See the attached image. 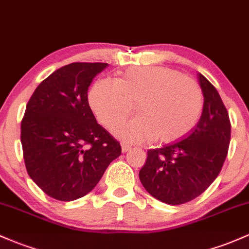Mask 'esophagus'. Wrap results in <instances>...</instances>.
<instances>
[{
	"label": "esophagus",
	"mask_w": 249,
	"mask_h": 249,
	"mask_svg": "<svg viewBox=\"0 0 249 249\" xmlns=\"http://www.w3.org/2000/svg\"><path fill=\"white\" fill-rule=\"evenodd\" d=\"M130 149H132V147H130L129 145H122V152H124V153L130 151Z\"/></svg>",
	"instance_id": "obj_1"
}]
</instances>
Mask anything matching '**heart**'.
Wrapping results in <instances>:
<instances>
[{
  "instance_id": "b5f03b06",
  "label": "heart",
  "mask_w": 249,
  "mask_h": 249,
  "mask_svg": "<svg viewBox=\"0 0 249 249\" xmlns=\"http://www.w3.org/2000/svg\"><path fill=\"white\" fill-rule=\"evenodd\" d=\"M138 102L140 115L114 128L129 143L156 140L172 143L198 122L203 92L195 79L166 66H136L119 79L102 78L92 85L89 103L98 121L111 128L125 119Z\"/></svg>"
}]
</instances>
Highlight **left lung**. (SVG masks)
<instances>
[{"label":"left lung","instance_id":"obj_1","mask_svg":"<svg viewBox=\"0 0 249 249\" xmlns=\"http://www.w3.org/2000/svg\"><path fill=\"white\" fill-rule=\"evenodd\" d=\"M198 82L204 96L198 124L177 142L147 151L146 164L139 172L148 194L166 204H183L203 194L217 178L228 154V111L203 74L198 73Z\"/></svg>","mask_w":249,"mask_h":249}]
</instances>
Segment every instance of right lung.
<instances>
[{
	"label": "right lung",
	"mask_w": 249,
	"mask_h": 249,
	"mask_svg": "<svg viewBox=\"0 0 249 249\" xmlns=\"http://www.w3.org/2000/svg\"><path fill=\"white\" fill-rule=\"evenodd\" d=\"M106 63H72L34 90L21 121L29 177L52 198L70 202L89 194L121 154L116 139L97 124L88 102L92 79Z\"/></svg>",
	"instance_id": "1"
}]
</instances>
